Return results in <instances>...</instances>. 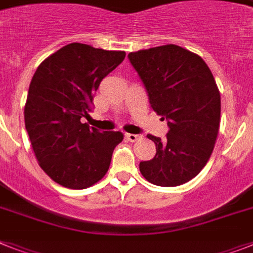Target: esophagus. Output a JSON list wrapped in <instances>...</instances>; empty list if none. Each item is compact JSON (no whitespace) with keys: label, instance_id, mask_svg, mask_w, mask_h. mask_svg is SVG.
<instances>
[{"label":"esophagus","instance_id":"1","mask_svg":"<svg viewBox=\"0 0 253 253\" xmlns=\"http://www.w3.org/2000/svg\"><path fill=\"white\" fill-rule=\"evenodd\" d=\"M125 137H126V139H128V141L135 142V141H137V139H139V137H141V135L131 134V133H126V134H125Z\"/></svg>","mask_w":253,"mask_h":253}]
</instances>
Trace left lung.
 Returning <instances> with one entry per match:
<instances>
[{"label":"left lung","mask_w":253,"mask_h":253,"mask_svg":"<svg viewBox=\"0 0 253 253\" xmlns=\"http://www.w3.org/2000/svg\"><path fill=\"white\" fill-rule=\"evenodd\" d=\"M149 94L152 110L166 119L167 138L149 134L154 159L139 163L142 176L158 186H178L198 176L213 151L221 97L210 67L198 54L169 43L128 55Z\"/></svg>","instance_id":"1"}]
</instances>
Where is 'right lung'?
Listing matches in <instances>:
<instances>
[{
  "instance_id": "add662e5",
  "label": "right lung",
  "mask_w": 253,
  "mask_h": 253,
  "mask_svg": "<svg viewBox=\"0 0 253 253\" xmlns=\"http://www.w3.org/2000/svg\"><path fill=\"white\" fill-rule=\"evenodd\" d=\"M125 51L74 42L37 67L29 85L24 122L40 167L68 189H86L107 173L120 131H99L81 123L101 81L122 63Z\"/></svg>"
}]
</instances>
